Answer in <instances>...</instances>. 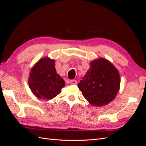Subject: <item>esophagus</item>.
<instances>
[{
    "label": "esophagus",
    "instance_id": "34e87169",
    "mask_svg": "<svg viewBox=\"0 0 146 146\" xmlns=\"http://www.w3.org/2000/svg\"><path fill=\"white\" fill-rule=\"evenodd\" d=\"M70 84H73V85H76L77 83V81L75 80H71L70 81Z\"/></svg>",
    "mask_w": 146,
    "mask_h": 146
}]
</instances>
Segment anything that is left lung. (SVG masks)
I'll return each mask as SVG.
<instances>
[{"mask_svg": "<svg viewBox=\"0 0 146 146\" xmlns=\"http://www.w3.org/2000/svg\"><path fill=\"white\" fill-rule=\"evenodd\" d=\"M120 84V76L115 66L109 60L99 58L90 63V68L78 87L89 103L101 107L116 98Z\"/></svg>", "mask_w": 146, "mask_h": 146, "instance_id": "left-lung-1", "label": "left lung"}]
</instances>
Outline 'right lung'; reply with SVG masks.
I'll list each match as a JSON object with an SVG mask.
<instances>
[{
    "label": "right lung",
    "instance_id": "right-lung-1",
    "mask_svg": "<svg viewBox=\"0 0 146 146\" xmlns=\"http://www.w3.org/2000/svg\"><path fill=\"white\" fill-rule=\"evenodd\" d=\"M55 63L54 60L44 57L31 69L28 80L29 88L39 99H54L65 86L63 79L56 73Z\"/></svg>",
    "mask_w": 146,
    "mask_h": 146
}]
</instances>
